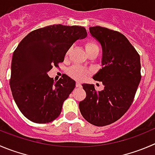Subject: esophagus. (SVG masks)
Here are the masks:
<instances>
[{"label":"esophagus","mask_w":155,"mask_h":155,"mask_svg":"<svg viewBox=\"0 0 155 155\" xmlns=\"http://www.w3.org/2000/svg\"><path fill=\"white\" fill-rule=\"evenodd\" d=\"M82 87V85H81V83H79V82H77L76 83V87Z\"/></svg>","instance_id":"34e87169"}]
</instances>
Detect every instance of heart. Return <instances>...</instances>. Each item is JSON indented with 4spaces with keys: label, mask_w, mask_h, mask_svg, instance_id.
<instances>
[{
    "label": "heart",
    "mask_w": 155,
    "mask_h": 155,
    "mask_svg": "<svg viewBox=\"0 0 155 155\" xmlns=\"http://www.w3.org/2000/svg\"><path fill=\"white\" fill-rule=\"evenodd\" d=\"M84 47L85 49H86L87 53L90 52V51H93L94 49H99L98 45H97L95 42L94 40H87L84 43ZM71 51V48H69L67 50L65 54V56H68L69 53ZM69 75H70L71 78H73L74 79H76L78 81H82L84 79L86 78V77L89 74V71L87 70L86 68H84L81 67V66L75 65L73 66L72 68H71L70 70L68 71Z\"/></svg>",
    "instance_id": "obj_1"
}]
</instances>
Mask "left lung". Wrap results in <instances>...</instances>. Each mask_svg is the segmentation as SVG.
<instances>
[{
	"label": "left lung",
	"mask_w": 155,
	"mask_h": 155,
	"mask_svg": "<svg viewBox=\"0 0 155 155\" xmlns=\"http://www.w3.org/2000/svg\"><path fill=\"white\" fill-rule=\"evenodd\" d=\"M89 30L102 46L103 67L93 78L102 81L104 89L97 91L93 84H82L86 97L79 109L88 123L104 126L120 119L132 105L141 78L140 55L118 31L98 26Z\"/></svg>",
	"instance_id": "8db88e82"
}]
</instances>
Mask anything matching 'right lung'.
<instances>
[{"label": "right lung", "instance_id": "1", "mask_svg": "<svg viewBox=\"0 0 155 155\" xmlns=\"http://www.w3.org/2000/svg\"><path fill=\"white\" fill-rule=\"evenodd\" d=\"M87 35L83 26L55 24L32 31L19 43L13 54L10 86L25 117L48 123L59 116L75 81L64 74L54 82L47 73L64 61L75 41Z\"/></svg>", "mask_w": 155, "mask_h": 155}]
</instances>
